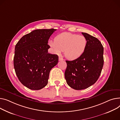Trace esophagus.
I'll return each instance as SVG.
<instances>
[{
	"label": "esophagus",
	"mask_w": 120,
	"mask_h": 120,
	"mask_svg": "<svg viewBox=\"0 0 120 120\" xmlns=\"http://www.w3.org/2000/svg\"><path fill=\"white\" fill-rule=\"evenodd\" d=\"M63 60V58L61 56H59V61H62Z\"/></svg>",
	"instance_id": "esophagus-1"
}]
</instances>
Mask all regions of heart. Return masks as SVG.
<instances>
[{
  "mask_svg": "<svg viewBox=\"0 0 120 120\" xmlns=\"http://www.w3.org/2000/svg\"><path fill=\"white\" fill-rule=\"evenodd\" d=\"M49 44L55 53L59 54L64 51L67 59L74 60L82 56L84 53L87 46V40L83 36L64 32L56 36L54 41H49Z\"/></svg>",
  "mask_w": 120,
  "mask_h": 120,
  "instance_id": "b5f03b06",
  "label": "heart"
}]
</instances>
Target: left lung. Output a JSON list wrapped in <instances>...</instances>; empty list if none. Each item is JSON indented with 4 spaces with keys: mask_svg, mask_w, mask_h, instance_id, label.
Wrapping results in <instances>:
<instances>
[{
    "mask_svg": "<svg viewBox=\"0 0 120 120\" xmlns=\"http://www.w3.org/2000/svg\"><path fill=\"white\" fill-rule=\"evenodd\" d=\"M82 33L87 40L86 49L78 59L66 61L65 72L67 84L77 90L87 88L96 82L104 65V48L100 41L86 33Z\"/></svg>",
    "mask_w": 120,
    "mask_h": 120,
    "instance_id": "left-lung-1",
    "label": "left lung"
}]
</instances>
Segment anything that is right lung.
Listing matches in <instances>:
<instances>
[{"label": "right lung", "instance_id": "obj_1", "mask_svg": "<svg viewBox=\"0 0 120 120\" xmlns=\"http://www.w3.org/2000/svg\"><path fill=\"white\" fill-rule=\"evenodd\" d=\"M56 29H37L23 36L16 44L14 68L20 82L28 88L40 90L48 84L58 56L48 52L50 36Z\"/></svg>", "mask_w": 120, "mask_h": 120}]
</instances>
